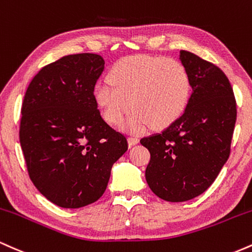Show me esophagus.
Returning <instances> with one entry per match:
<instances>
[{
	"label": "esophagus",
	"instance_id": "obj_1",
	"mask_svg": "<svg viewBox=\"0 0 252 252\" xmlns=\"http://www.w3.org/2000/svg\"><path fill=\"white\" fill-rule=\"evenodd\" d=\"M127 141H128L129 146H133V145H135V144L139 143V139H138V138H135V137H128V138H127Z\"/></svg>",
	"mask_w": 252,
	"mask_h": 252
}]
</instances>
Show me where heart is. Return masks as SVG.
<instances>
[{"label": "heart", "mask_w": 252, "mask_h": 252, "mask_svg": "<svg viewBox=\"0 0 252 252\" xmlns=\"http://www.w3.org/2000/svg\"><path fill=\"white\" fill-rule=\"evenodd\" d=\"M109 81H98L93 90L96 106L109 125L121 123L128 133H143L150 126L165 128L183 114L191 93L187 67L175 58L135 55L117 62Z\"/></svg>", "instance_id": "obj_1"}]
</instances>
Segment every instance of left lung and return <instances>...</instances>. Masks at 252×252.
I'll return each mask as SVG.
<instances>
[{
    "label": "left lung",
    "mask_w": 252,
    "mask_h": 252,
    "mask_svg": "<svg viewBox=\"0 0 252 252\" xmlns=\"http://www.w3.org/2000/svg\"><path fill=\"white\" fill-rule=\"evenodd\" d=\"M180 59L191 81L185 113L158 134L143 138L150 162L145 177L160 199L182 202L202 194L231 152L237 120L233 89L217 65L182 50Z\"/></svg>",
    "instance_id": "obj_1"
}]
</instances>
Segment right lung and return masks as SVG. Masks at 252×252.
<instances>
[{"label": "right lung", "instance_id": "obj_1", "mask_svg": "<svg viewBox=\"0 0 252 252\" xmlns=\"http://www.w3.org/2000/svg\"><path fill=\"white\" fill-rule=\"evenodd\" d=\"M104 69L95 53L69 55L31 81L21 107L20 144L30 179L63 208L97 201L127 139L101 117L93 90Z\"/></svg>", "mask_w": 252, "mask_h": 252}]
</instances>
